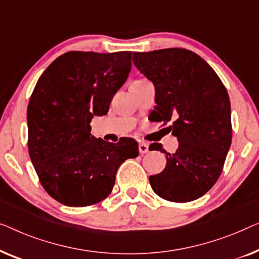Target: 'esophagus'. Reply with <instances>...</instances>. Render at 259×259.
<instances>
[{
  "mask_svg": "<svg viewBox=\"0 0 259 259\" xmlns=\"http://www.w3.org/2000/svg\"><path fill=\"white\" fill-rule=\"evenodd\" d=\"M138 149H140V152L141 154H147V152L149 151V143H147V142H140L138 143Z\"/></svg>",
  "mask_w": 259,
  "mask_h": 259,
  "instance_id": "esophagus-1",
  "label": "esophagus"
}]
</instances>
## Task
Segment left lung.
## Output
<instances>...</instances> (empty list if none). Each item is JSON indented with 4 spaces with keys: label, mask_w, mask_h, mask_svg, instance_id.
<instances>
[{
    "label": "left lung",
    "mask_w": 259,
    "mask_h": 259,
    "mask_svg": "<svg viewBox=\"0 0 259 259\" xmlns=\"http://www.w3.org/2000/svg\"><path fill=\"white\" fill-rule=\"evenodd\" d=\"M134 64L155 85L156 122H172L178 149L166 154L161 174L149 177L152 190L170 202L195 201L221 176L230 149L231 107L227 89L212 68L188 49L134 53Z\"/></svg>",
    "instance_id": "obj_1"
}]
</instances>
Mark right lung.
Returning <instances> with one entry per match:
<instances>
[{
  "instance_id": "right-lung-1",
  "label": "right lung",
  "mask_w": 259,
  "mask_h": 259,
  "mask_svg": "<svg viewBox=\"0 0 259 259\" xmlns=\"http://www.w3.org/2000/svg\"><path fill=\"white\" fill-rule=\"evenodd\" d=\"M131 52H69L36 83L28 104V150L45 190L67 206L108 197L125 159L138 156L134 138L118 143L92 136L94 116L107 115L131 69Z\"/></svg>"
}]
</instances>
